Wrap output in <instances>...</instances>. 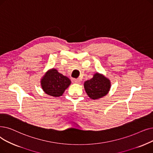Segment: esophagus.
<instances>
[{"instance_id":"34e87169","label":"esophagus","mask_w":153,"mask_h":153,"mask_svg":"<svg viewBox=\"0 0 153 153\" xmlns=\"http://www.w3.org/2000/svg\"><path fill=\"white\" fill-rule=\"evenodd\" d=\"M72 81L74 83L76 84H79L81 82V80L79 79H72Z\"/></svg>"}]
</instances>
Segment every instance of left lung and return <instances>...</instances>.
<instances>
[{
  "label": "left lung",
  "mask_w": 153,
  "mask_h": 153,
  "mask_svg": "<svg viewBox=\"0 0 153 153\" xmlns=\"http://www.w3.org/2000/svg\"><path fill=\"white\" fill-rule=\"evenodd\" d=\"M84 85L91 99H98L108 94L111 88V81L102 74L97 72L90 80L86 81Z\"/></svg>",
  "instance_id": "left-lung-1"
}]
</instances>
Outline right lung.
I'll return each mask as SVG.
<instances>
[{"mask_svg": "<svg viewBox=\"0 0 153 153\" xmlns=\"http://www.w3.org/2000/svg\"><path fill=\"white\" fill-rule=\"evenodd\" d=\"M71 83V81L68 77L54 68L46 72L41 81L42 89L45 93L53 97L62 96Z\"/></svg>", "mask_w": 153, "mask_h": 153, "instance_id": "obj_1", "label": "right lung"}]
</instances>
